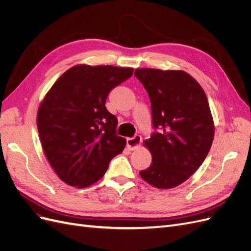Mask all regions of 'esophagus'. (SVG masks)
Segmentation results:
<instances>
[{
  "instance_id": "obj_1",
  "label": "esophagus",
  "mask_w": 251,
  "mask_h": 251,
  "mask_svg": "<svg viewBox=\"0 0 251 251\" xmlns=\"http://www.w3.org/2000/svg\"><path fill=\"white\" fill-rule=\"evenodd\" d=\"M141 142V136L140 135H135L132 138H126V146L130 150H136L138 149Z\"/></svg>"
}]
</instances>
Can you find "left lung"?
I'll use <instances>...</instances> for the list:
<instances>
[{"label":"left lung","instance_id":"8db88e82","mask_svg":"<svg viewBox=\"0 0 251 251\" xmlns=\"http://www.w3.org/2000/svg\"><path fill=\"white\" fill-rule=\"evenodd\" d=\"M134 75L150 97L154 132L144 141L151 163L141 178L157 188L183 183L200 168L215 135L203 89L184 71L143 68Z\"/></svg>","mask_w":251,"mask_h":251}]
</instances>
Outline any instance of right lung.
<instances>
[{"label": "right lung", "mask_w": 251, "mask_h": 251, "mask_svg": "<svg viewBox=\"0 0 251 251\" xmlns=\"http://www.w3.org/2000/svg\"><path fill=\"white\" fill-rule=\"evenodd\" d=\"M132 68L77 65L52 86L37 113L44 153L59 179L86 187L100 180L126 147L116 135L117 118L105 108L111 90Z\"/></svg>", "instance_id": "obj_1"}]
</instances>
